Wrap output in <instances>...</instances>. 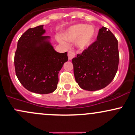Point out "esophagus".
<instances>
[{
  "mask_svg": "<svg viewBox=\"0 0 135 135\" xmlns=\"http://www.w3.org/2000/svg\"><path fill=\"white\" fill-rule=\"evenodd\" d=\"M75 53L72 51H69L68 52V57H69V60H72L74 57H75Z\"/></svg>",
  "mask_w": 135,
  "mask_h": 135,
  "instance_id": "34e87169",
  "label": "esophagus"
}]
</instances>
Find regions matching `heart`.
<instances>
[{
    "instance_id": "b5f03b06",
    "label": "heart",
    "mask_w": 135,
    "mask_h": 135,
    "mask_svg": "<svg viewBox=\"0 0 135 135\" xmlns=\"http://www.w3.org/2000/svg\"><path fill=\"white\" fill-rule=\"evenodd\" d=\"M97 36V30L94 26L86 23H77L73 25L63 34V38L69 42H74L80 50L87 49L92 45ZM61 44L66 43L62 39H59Z\"/></svg>"
}]
</instances>
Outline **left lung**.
<instances>
[{"label":"left lung","mask_w":135,"mask_h":135,"mask_svg":"<svg viewBox=\"0 0 135 135\" xmlns=\"http://www.w3.org/2000/svg\"><path fill=\"white\" fill-rule=\"evenodd\" d=\"M118 62L117 40L109 29L103 27L97 40L72 59L75 81L83 90L103 89L115 78Z\"/></svg>","instance_id":"left-lung-1"}]
</instances>
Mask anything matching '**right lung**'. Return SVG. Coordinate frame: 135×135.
Segmentation results:
<instances>
[{"instance_id":"1","label":"right lung","mask_w":135,"mask_h":135,"mask_svg":"<svg viewBox=\"0 0 135 135\" xmlns=\"http://www.w3.org/2000/svg\"><path fill=\"white\" fill-rule=\"evenodd\" d=\"M44 26L27 29L18 41L15 68L18 79L31 92L47 94L57 88L58 74L68 61L67 52L54 50Z\"/></svg>"}]
</instances>
